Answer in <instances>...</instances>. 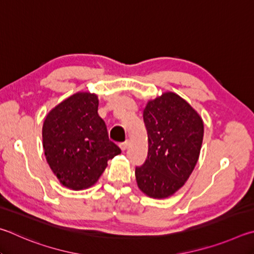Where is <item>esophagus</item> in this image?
<instances>
[{
	"mask_svg": "<svg viewBox=\"0 0 254 254\" xmlns=\"http://www.w3.org/2000/svg\"><path fill=\"white\" fill-rule=\"evenodd\" d=\"M119 147H120V149L123 150V152H125V150H126L127 147H128V140L124 141V143H120L119 144Z\"/></svg>",
	"mask_w": 254,
	"mask_h": 254,
	"instance_id": "esophagus-1",
	"label": "esophagus"
}]
</instances>
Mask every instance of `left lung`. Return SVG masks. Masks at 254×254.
Returning <instances> with one entry per match:
<instances>
[{"label": "left lung", "instance_id": "1", "mask_svg": "<svg viewBox=\"0 0 254 254\" xmlns=\"http://www.w3.org/2000/svg\"><path fill=\"white\" fill-rule=\"evenodd\" d=\"M148 135V153L136 166L140 190L154 198L174 194L192 174L203 141V122L176 93L167 92L149 101L143 111Z\"/></svg>", "mask_w": 254, "mask_h": 254}]
</instances>
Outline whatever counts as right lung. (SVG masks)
<instances>
[{
  "mask_svg": "<svg viewBox=\"0 0 254 254\" xmlns=\"http://www.w3.org/2000/svg\"><path fill=\"white\" fill-rule=\"evenodd\" d=\"M98 97L79 92L52 109L42 128L48 164L61 184L83 190L96 183L107 162L122 153L98 115Z\"/></svg>",
  "mask_w": 254,
  "mask_h": 254,
  "instance_id": "right-lung-1",
  "label": "right lung"
}]
</instances>
